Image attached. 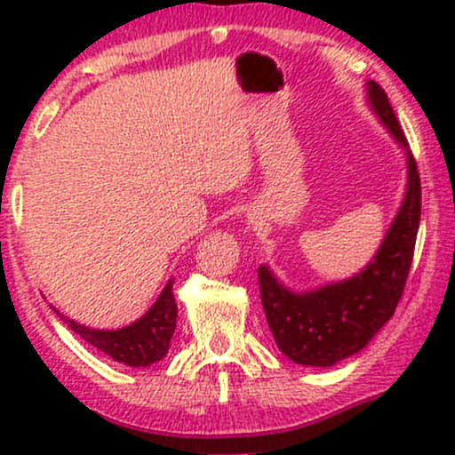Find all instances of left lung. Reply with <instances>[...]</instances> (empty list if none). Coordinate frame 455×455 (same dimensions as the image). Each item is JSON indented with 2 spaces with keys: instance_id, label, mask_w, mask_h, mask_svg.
I'll return each mask as SVG.
<instances>
[{
  "instance_id": "obj_1",
  "label": "left lung",
  "mask_w": 455,
  "mask_h": 455,
  "mask_svg": "<svg viewBox=\"0 0 455 455\" xmlns=\"http://www.w3.org/2000/svg\"><path fill=\"white\" fill-rule=\"evenodd\" d=\"M365 90L370 108L406 151V192L377 254L353 278L301 293L286 289L267 265L259 267L260 301L274 340L286 357L301 365L327 368L368 347L394 316L415 252L421 218L417 162L383 87L368 81Z\"/></svg>"
}]
</instances>
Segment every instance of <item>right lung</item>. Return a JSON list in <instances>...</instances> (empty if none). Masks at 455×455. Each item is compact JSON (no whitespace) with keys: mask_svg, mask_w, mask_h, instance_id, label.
I'll list each match as a JSON object with an SVG mask.
<instances>
[{"mask_svg":"<svg viewBox=\"0 0 455 455\" xmlns=\"http://www.w3.org/2000/svg\"><path fill=\"white\" fill-rule=\"evenodd\" d=\"M60 316L83 340L90 342L98 351L107 353L115 362L130 365V368H148L169 353L171 338H173L177 318L173 280L166 282L156 304L139 321L122 329H92L72 321V318H66L64 315Z\"/></svg>","mask_w":455,"mask_h":455,"instance_id":"1","label":"right lung"}]
</instances>
